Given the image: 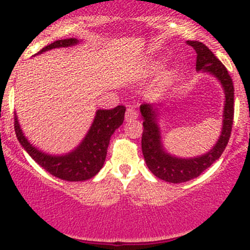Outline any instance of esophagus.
<instances>
[{"mask_svg":"<svg viewBox=\"0 0 250 250\" xmlns=\"http://www.w3.org/2000/svg\"><path fill=\"white\" fill-rule=\"evenodd\" d=\"M138 114L137 112L135 110V108L133 107H128L127 109H126V113H125V120L126 122H131V120H135L137 119Z\"/></svg>","mask_w":250,"mask_h":250,"instance_id":"obj_1","label":"esophagus"}]
</instances>
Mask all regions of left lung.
Segmentation results:
<instances>
[{
	"label": "left lung",
	"mask_w": 250,
	"mask_h": 250,
	"mask_svg": "<svg viewBox=\"0 0 250 250\" xmlns=\"http://www.w3.org/2000/svg\"><path fill=\"white\" fill-rule=\"evenodd\" d=\"M197 54L196 69L214 76L223 85L225 92V106L223 113V128L215 146L208 153L197 158L182 159L171 155L165 150L161 142L160 127L158 125V107L153 104H141L143 117L142 153L146 166L158 178L169 183H183L196 178L220 158L230 140L233 124V83L228 69L219 59L205 44L197 41H188Z\"/></svg>",
	"instance_id": "obj_1"
}]
</instances>
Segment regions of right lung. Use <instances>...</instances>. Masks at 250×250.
Wrapping results in <instances>:
<instances>
[{"label":"right lung","mask_w":250,"mask_h":250,"mask_svg":"<svg viewBox=\"0 0 250 250\" xmlns=\"http://www.w3.org/2000/svg\"><path fill=\"white\" fill-rule=\"evenodd\" d=\"M77 43L78 40L76 38L59 40L43 48L38 54L50 49L72 47ZM125 110L124 106L97 110L92 125L82 143L65 155H50L33 146L22 133L17 114H14V130L22 148L42 168L63 181L82 182L92 178L102 168L106 160L110 136L124 122Z\"/></svg>","instance_id":"1"}]
</instances>
